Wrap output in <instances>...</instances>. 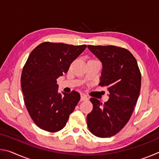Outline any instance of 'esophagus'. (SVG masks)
<instances>
[{"instance_id":"34e87169","label":"esophagus","mask_w":159,"mask_h":159,"mask_svg":"<svg viewBox=\"0 0 159 159\" xmlns=\"http://www.w3.org/2000/svg\"><path fill=\"white\" fill-rule=\"evenodd\" d=\"M88 98L85 95H81V97H80V100L81 101H86L88 100Z\"/></svg>"}]
</instances>
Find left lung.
I'll list each match as a JSON object with an SVG mask.
<instances>
[{
	"label": "left lung",
	"mask_w": 159,
	"mask_h": 159,
	"mask_svg": "<svg viewBox=\"0 0 159 159\" xmlns=\"http://www.w3.org/2000/svg\"><path fill=\"white\" fill-rule=\"evenodd\" d=\"M102 63L99 85L106 86L108 101L102 104L90 98L93 109L87 116L89 130L99 138L118 133L128 122L138 102L141 88V73L130 51L114 45H88Z\"/></svg>",
	"instance_id": "obj_1"
}]
</instances>
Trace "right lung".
I'll return each instance as SVG.
<instances>
[{
    "instance_id": "obj_1",
    "label": "right lung",
    "mask_w": 159,
    "mask_h": 159,
    "mask_svg": "<svg viewBox=\"0 0 159 159\" xmlns=\"http://www.w3.org/2000/svg\"><path fill=\"white\" fill-rule=\"evenodd\" d=\"M85 48L86 45L44 42L29 55L21 76V90L29 115L42 130H61L79 102L76 91L59 93L57 79Z\"/></svg>"
}]
</instances>
